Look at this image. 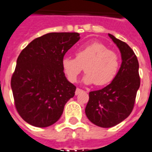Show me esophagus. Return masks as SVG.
Wrapping results in <instances>:
<instances>
[{"instance_id":"34e87169","label":"esophagus","mask_w":152,"mask_h":152,"mask_svg":"<svg viewBox=\"0 0 152 152\" xmlns=\"http://www.w3.org/2000/svg\"><path fill=\"white\" fill-rule=\"evenodd\" d=\"M82 91H83V90H81V89H80V88H76V95H78V94H80V92H82Z\"/></svg>"}]
</instances>
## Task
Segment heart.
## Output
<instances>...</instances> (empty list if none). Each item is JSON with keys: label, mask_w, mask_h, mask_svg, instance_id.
<instances>
[{"label": "heart", "mask_w": 152, "mask_h": 152, "mask_svg": "<svg viewBox=\"0 0 152 152\" xmlns=\"http://www.w3.org/2000/svg\"><path fill=\"white\" fill-rule=\"evenodd\" d=\"M119 57L104 44L93 42L81 46L76 51V57H64L61 61L62 70L70 82H76L84 71L83 81L86 84L103 86L110 83L117 74Z\"/></svg>", "instance_id": "heart-1"}]
</instances>
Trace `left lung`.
I'll return each instance as SVG.
<instances>
[{"mask_svg": "<svg viewBox=\"0 0 152 152\" xmlns=\"http://www.w3.org/2000/svg\"><path fill=\"white\" fill-rule=\"evenodd\" d=\"M108 35L120 50L121 64L109 85L89 93L85 108L90 121L102 128L115 126L129 116L140 85L139 63L133 50L125 42Z\"/></svg>", "mask_w": 152, "mask_h": 152, "instance_id": "left-lung-1", "label": "left lung"}]
</instances>
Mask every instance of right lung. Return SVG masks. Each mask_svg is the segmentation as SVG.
I'll use <instances>...</instances> for the list:
<instances>
[{"instance_id":"right-lung-1","label":"right lung","mask_w":152,"mask_h":152,"mask_svg":"<svg viewBox=\"0 0 152 152\" xmlns=\"http://www.w3.org/2000/svg\"><path fill=\"white\" fill-rule=\"evenodd\" d=\"M79 33L52 32L31 42L20 53L11 80L16 110L35 127L57 122L76 86L62 70L66 52L80 40Z\"/></svg>"}]
</instances>
